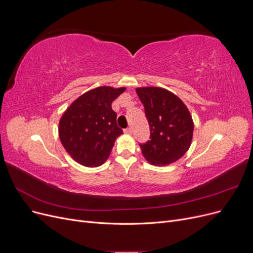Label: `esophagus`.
Wrapping results in <instances>:
<instances>
[{"label":"esophagus","mask_w":253,"mask_h":253,"mask_svg":"<svg viewBox=\"0 0 253 253\" xmlns=\"http://www.w3.org/2000/svg\"><path fill=\"white\" fill-rule=\"evenodd\" d=\"M132 132H133L132 127H126V128H125V133H126V134H132Z\"/></svg>","instance_id":"1"}]
</instances>
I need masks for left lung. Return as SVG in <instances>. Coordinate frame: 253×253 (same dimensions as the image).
Instances as JSON below:
<instances>
[{
  "label": "left lung",
  "instance_id": "1",
  "mask_svg": "<svg viewBox=\"0 0 253 253\" xmlns=\"http://www.w3.org/2000/svg\"><path fill=\"white\" fill-rule=\"evenodd\" d=\"M150 126V140L140 143L151 165L175 163L189 150L193 136V120L180 99L162 87L136 88Z\"/></svg>",
  "mask_w": 253,
  "mask_h": 253
}]
</instances>
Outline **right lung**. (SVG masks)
<instances>
[{
  "label": "right lung",
  "instance_id": "obj_1",
  "mask_svg": "<svg viewBox=\"0 0 253 253\" xmlns=\"http://www.w3.org/2000/svg\"><path fill=\"white\" fill-rule=\"evenodd\" d=\"M126 90L100 86L86 91L70 105L59 122V137L66 152L82 166L99 167L122 134L112 102Z\"/></svg>",
  "mask_w": 253,
  "mask_h": 253
}]
</instances>
